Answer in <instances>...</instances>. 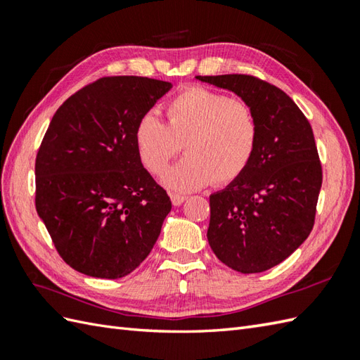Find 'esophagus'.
Masks as SVG:
<instances>
[{
	"instance_id": "obj_1",
	"label": "esophagus",
	"mask_w": 360,
	"mask_h": 360,
	"mask_svg": "<svg viewBox=\"0 0 360 360\" xmlns=\"http://www.w3.org/2000/svg\"><path fill=\"white\" fill-rule=\"evenodd\" d=\"M170 198H172L173 205H181L182 202H184V201L187 200L186 195H179V193H172Z\"/></svg>"
}]
</instances>
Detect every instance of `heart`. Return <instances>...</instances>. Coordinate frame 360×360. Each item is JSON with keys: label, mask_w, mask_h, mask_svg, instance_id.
<instances>
[{"label": "heart", "mask_w": 360, "mask_h": 360, "mask_svg": "<svg viewBox=\"0 0 360 360\" xmlns=\"http://www.w3.org/2000/svg\"><path fill=\"white\" fill-rule=\"evenodd\" d=\"M165 122L145 116L136 127V150L145 168L162 176L184 145L186 158L164 176L176 192L229 184L246 170L258 142V120L238 97L190 86L164 108Z\"/></svg>", "instance_id": "1"}]
</instances>
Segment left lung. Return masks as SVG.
<instances>
[{
	"label": "left lung",
	"mask_w": 360,
	"mask_h": 360,
	"mask_svg": "<svg viewBox=\"0 0 360 360\" xmlns=\"http://www.w3.org/2000/svg\"><path fill=\"white\" fill-rule=\"evenodd\" d=\"M233 91L255 111L258 142L238 179L210 196L207 240L241 274L264 272L308 238L316 221L322 164L311 124L285 91L248 74L198 75Z\"/></svg>",
	"instance_id": "1"
}]
</instances>
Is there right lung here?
<instances>
[{
	"label": "right lung",
	"mask_w": 360,
	"mask_h": 360,
	"mask_svg": "<svg viewBox=\"0 0 360 360\" xmlns=\"http://www.w3.org/2000/svg\"><path fill=\"white\" fill-rule=\"evenodd\" d=\"M170 88L136 75L102 77L53 114L35 159V207L72 269L120 278L155 246L172 201L143 168L134 133Z\"/></svg>",
	"instance_id": "add662e5"
}]
</instances>
